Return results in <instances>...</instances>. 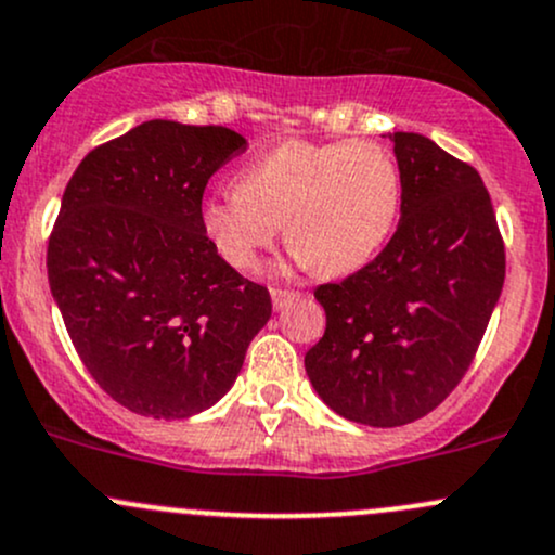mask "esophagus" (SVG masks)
<instances>
[{"instance_id":"34e87169","label":"esophagus","mask_w":555,"mask_h":555,"mask_svg":"<svg viewBox=\"0 0 555 555\" xmlns=\"http://www.w3.org/2000/svg\"><path fill=\"white\" fill-rule=\"evenodd\" d=\"M299 299V294L296 291H288V288H272V307L275 310H283V307H288L291 301Z\"/></svg>"}]
</instances>
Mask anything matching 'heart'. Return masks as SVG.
<instances>
[{
    "instance_id": "obj_1",
    "label": "heart",
    "mask_w": 555,
    "mask_h": 555,
    "mask_svg": "<svg viewBox=\"0 0 555 555\" xmlns=\"http://www.w3.org/2000/svg\"><path fill=\"white\" fill-rule=\"evenodd\" d=\"M403 176L376 141H285L205 197L199 219L221 259L254 270L285 224L301 264L347 275L369 264L398 224Z\"/></svg>"
}]
</instances>
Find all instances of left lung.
Wrapping results in <instances>:
<instances>
[{"instance_id": "obj_1", "label": "left lung", "mask_w": 555, "mask_h": 555, "mask_svg": "<svg viewBox=\"0 0 555 555\" xmlns=\"http://www.w3.org/2000/svg\"><path fill=\"white\" fill-rule=\"evenodd\" d=\"M403 176L396 235L315 299L325 334L305 356L336 414L398 427L430 414L476 358L505 283V243L473 165L420 133H392Z\"/></svg>"}]
</instances>
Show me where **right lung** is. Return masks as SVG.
<instances>
[{"label":"right lung","instance_id":"add662e5","mask_svg":"<svg viewBox=\"0 0 555 555\" xmlns=\"http://www.w3.org/2000/svg\"><path fill=\"white\" fill-rule=\"evenodd\" d=\"M240 152L243 135L221 125L150 119L68 179L50 291L85 369L133 414L214 405L272 315L270 291L221 259L199 219L208 179Z\"/></svg>","mask_w":555,"mask_h":555}]
</instances>
